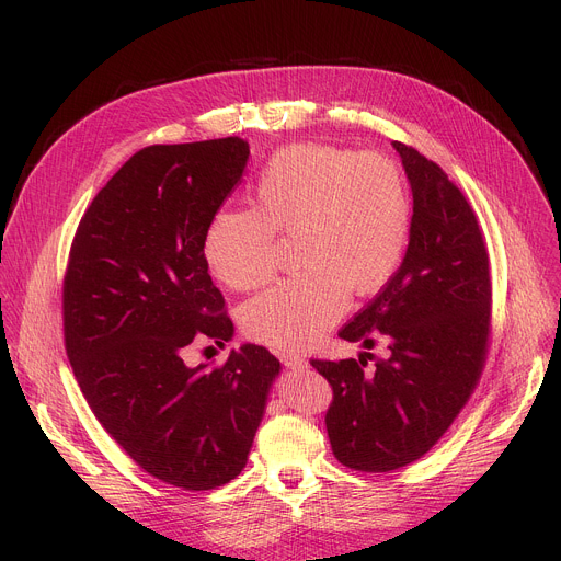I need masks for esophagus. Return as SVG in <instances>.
<instances>
[{
    "instance_id": "34e87169",
    "label": "esophagus",
    "mask_w": 561,
    "mask_h": 561,
    "mask_svg": "<svg viewBox=\"0 0 561 561\" xmlns=\"http://www.w3.org/2000/svg\"><path fill=\"white\" fill-rule=\"evenodd\" d=\"M279 362L286 366V368H304L306 366V359H301L299 355L295 353H279Z\"/></svg>"
}]
</instances>
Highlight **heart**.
<instances>
[{
  "mask_svg": "<svg viewBox=\"0 0 561 561\" xmlns=\"http://www.w3.org/2000/svg\"><path fill=\"white\" fill-rule=\"evenodd\" d=\"M253 208L219 210L204 255L219 282L253 290L275 275V232L297 234V275L247 304L244 331L275 348H304L346 308L348 290L368 295L397 271L411 234L402 169L383 152L333 144H293L260 171Z\"/></svg>",
  "mask_w": 561,
  "mask_h": 561,
  "instance_id": "heart-1",
  "label": "heart"
}]
</instances>
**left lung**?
<instances>
[{"label":"left lung","instance_id":"1","mask_svg":"<svg viewBox=\"0 0 561 561\" xmlns=\"http://www.w3.org/2000/svg\"><path fill=\"white\" fill-rule=\"evenodd\" d=\"M392 146L413 191L411 242L402 266L340 331L368 350L383 341L389 353L310 359L333 388V453L364 472L409 466L442 439L491 344V266L474 210L435 162L402 141Z\"/></svg>","mask_w":561,"mask_h":561}]
</instances>
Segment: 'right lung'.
I'll return each instance as SVG.
<instances>
[{
	"mask_svg": "<svg viewBox=\"0 0 561 561\" xmlns=\"http://www.w3.org/2000/svg\"><path fill=\"white\" fill-rule=\"evenodd\" d=\"M242 137L137 150L77 226L64 275V344L106 433L148 474L184 491L247 466L279 362L264 346L186 366L204 337H232L204 234L242 180Z\"/></svg>",
	"mask_w": 561,
	"mask_h": 561,
	"instance_id": "add662e5",
	"label": "right lung"
}]
</instances>
